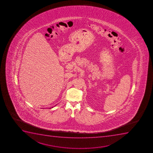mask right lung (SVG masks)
Returning a JSON list of instances; mask_svg holds the SVG:
<instances>
[{"label":"right lung","mask_w":153,"mask_h":153,"mask_svg":"<svg viewBox=\"0 0 153 153\" xmlns=\"http://www.w3.org/2000/svg\"><path fill=\"white\" fill-rule=\"evenodd\" d=\"M52 108H53V107H52Z\"/></svg>","instance_id":"1"}]
</instances>
